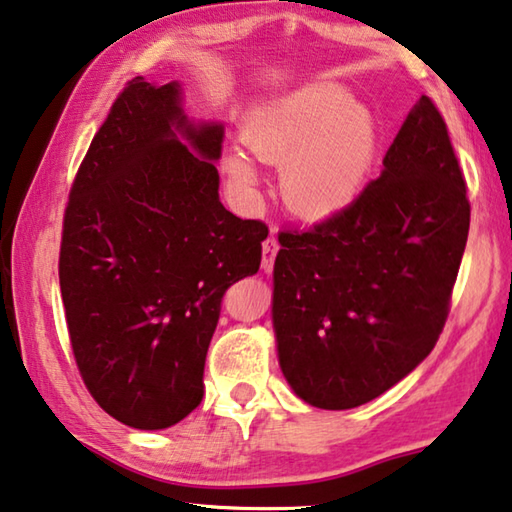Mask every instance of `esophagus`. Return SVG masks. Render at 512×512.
Listing matches in <instances>:
<instances>
[{
  "mask_svg": "<svg viewBox=\"0 0 512 512\" xmlns=\"http://www.w3.org/2000/svg\"><path fill=\"white\" fill-rule=\"evenodd\" d=\"M277 254H279V240L274 238V235H270V238L263 242V270L265 272H272L274 258H277Z\"/></svg>",
  "mask_w": 512,
  "mask_h": 512,
  "instance_id": "1",
  "label": "esophagus"
}]
</instances>
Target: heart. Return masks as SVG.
I'll return each instance as SVG.
<instances>
[{"label":"heart","mask_w":512,"mask_h":512,"mask_svg":"<svg viewBox=\"0 0 512 512\" xmlns=\"http://www.w3.org/2000/svg\"><path fill=\"white\" fill-rule=\"evenodd\" d=\"M242 141L256 160L281 164L290 210L322 219L364 190L380 151V125L343 86L309 84L249 114ZM224 167L238 190L256 192L258 171L247 155L229 153Z\"/></svg>","instance_id":"b5f03b06"}]
</instances>
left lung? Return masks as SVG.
Here are the masks:
<instances>
[{"label": "left lung", "instance_id": "8db88e82", "mask_svg": "<svg viewBox=\"0 0 512 512\" xmlns=\"http://www.w3.org/2000/svg\"><path fill=\"white\" fill-rule=\"evenodd\" d=\"M384 169L348 208L281 231L272 322L279 366L304 403L352 410L435 348L469 233L465 176L428 96Z\"/></svg>", "mask_w": 512, "mask_h": 512}]
</instances>
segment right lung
Here are the masks:
<instances>
[{
	"mask_svg": "<svg viewBox=\"0 0 512 512\" xmlns=\"http://www.w3.org/2000/svg\"><path fill=\"white\" fill-rule=\"evenodd\" d=\"M178 82H128L64 215L61 300L86 389L116 421L162 430L203 398L222 297L261 265L267 226L219 201L224 128L194 125Z\"/></svg>",
	"mask_w": 512,
	"mask_h": 512,
	"instance_id": "add662e5",
	"label": "right lung"
}]
</instances>
